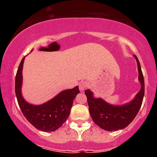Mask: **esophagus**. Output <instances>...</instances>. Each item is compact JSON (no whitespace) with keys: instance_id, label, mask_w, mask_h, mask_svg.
Returning a JSON list of instances; mask_svg holds the SVG:
<instances>
[{"instance_id":"34e87169","label":"esophagus","mask_w":157,"mask_h":157,"mask_svg":"<svg viewBox=\"0 0 157 157\" xmlns=\"http://www.w3.org/2000/svg\"><path fill=\"white\" fill-rule=\"evenodd\" d=\"M86 87H87V84H86V82H82V83L79 86V89H80V91H84V90L86 89Z\"/></svg>"}]
</instances>
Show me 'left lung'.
<instances>
[{"instance_id":"8db88e82","label":"left lung","mask_w":157,"mask_h":157,"mask_svg":"<svg viewBox=\"0 0 157 157\" xmlns=\"http://www.w3.org/2000/svg\"><path fill=\"white\" fill-rule=\"evenodd\" d=\"M134 57L137 63L139 81L141 84V89L131 101L123 105H111L102 98H95L90 89L85 91L90 115L93 121L105 131H112L125 128L134 120L141 108L145 94V82L140 62L136 56L134 55Z\"/></svg>"}]
</instances>
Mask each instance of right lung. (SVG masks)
<instances>
[{
    "instance_id": "obj_1",
    "label": "right lung",
    "mask_w": 157,
    "mask_h": 157,
    "mask_svg": "<svg viewBox=\"0 0 157 157\" xmlns=\"http://www.w3.org/2000/svg\"><path fill=\"white\" fill-rule=\"evenodd\" d=\"M25 57L21 60L15 77V94L23 114L34 127L45 132H51L62 126L69 116L74 99L80 93L78 86L63 90L42 105H32L23 99L21 93L22 70Z\"/></svg>"
}]
</instances>
